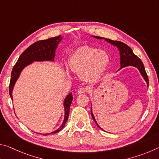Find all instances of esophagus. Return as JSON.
Returning <instances> with one entry per match:
<instances>
[{
	"label": "esophagus",
	"mask_w": 159,
	"mask_h": 159,
	"mask_svg": "<svg viewBox=\"0 0 159 159\" xmlns=\"http://www.w3.org/2000/svg\"><path fill=\"white\" fill-rule=\"evenodd\" d=\"M86 92V90L85 88H80L79 90L77 91V93L78 94H83V93H85Z\"/></svg>",
	"instance_id": "obj_1"
}]
</instances>
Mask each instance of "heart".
I'll return each mask as SVG.
<instances>
[{
    "label": "heart",
    "mask_w": 159,
    "mask_h": 159,
    "mask_svg": "<svg viewBox=\"0 0 159 159\" xmlns=\"http://www.w3.org/2000/svg\"><path fill=\"white\" fill-rule=\"evenodd\" d=\"M109 64L110 56L107 51L83 46L72 53L68 65L72 72L80 74L83 81L93 83L101 79ZM66 74H69L67 71Z\"/></svg>",
    "instance_id": "1"
}]
</instances>
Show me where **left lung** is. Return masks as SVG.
Returning <instances> with one entry per match:
<instances>
[{
    "instance_id": "8db88e82",
    "label": "left lung",
    "mask_w": 159,
    "mask_h": 159,
    "mask_svg": "<svg viewBox=\"0 0 159 159\" xmlns=\"http://www.w3.org/2000/svg\"><path fill=\"white\" fill-rule=\"evenodd\" d=\"M93 37L98 39H104L107 42L109 43L110 44L114 45V46H116L118 48V50H119V53H120V68L118 69V71H119L120 69L124 68V67H126V66H130L136 67V68L139 70V72H140L142 76L144 78V80L147 83V86H149V79H148V76L146 73V71H145L143 63H142V61H141L140 59L138 57V56L134 55L133 52V50H132L131 48L129 47L128 45L125 44L124 43H122L118 41H112L111 39H105V38L95 36H93ZM91 116H92L93 119L95 120V122L97 124V125H98V127L100 128L101 130H104L103 129L100 128V126L98 124V123H97L95 118L94 116V114H93L92 107H91Z\"/></svg>"
}]
</instances>
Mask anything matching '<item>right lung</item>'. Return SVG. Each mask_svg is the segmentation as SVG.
<instances>
[{
	"mask_svg": "<svg viewBox=\"0 0 159 159\" xmlns=\"http://www.w3.org/2000/svg\"><path fill=\"white\" fill-rule=\"evenodd\" d=\"M62 40V36H58L57 37H52L47 40H42V41H37L30 45L27 49L25 50L22 54L19 57L18 60L13 67L11 73V79H10L9 93L10 98H12V90L17 81L18 78L20 77L21 72L22 70L29 64L34 63V61H54V58L55 57V50L57 49L58 44ZM73 96L72 93H70L66 95L64 100V118L62 124L57 130L52 132L50 133L43 134L44 135H48L50 134H55L60 132L62 129L66 120H68L70 105H71Z\"/></svg>",
	"mask_w": 159,
	"mask_h": 159,
	"instance_id": "add662e5",
	"label": "right lung"
}]
</instances>
